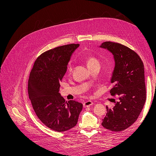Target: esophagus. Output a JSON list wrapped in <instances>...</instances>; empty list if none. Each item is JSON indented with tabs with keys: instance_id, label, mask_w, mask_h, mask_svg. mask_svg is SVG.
<instances>
[{
	"instance_id": "obj_1",
	"label": "esophagus",
	"mask_w": 156,
	"mask_h": 156,
	"mask_svg": "<svg viewBox=\"0 0 156 156\" xmlns=\"http://www.w3.org/2000/svg\"><path fill=\"white\" fill-rule=\"evenodd\" d=\"M92 105H93V103L91 101H87L86 102H84L83 103V107L84 108H87V107H90V106H91Z\"/></svg>"
}]
</instances>
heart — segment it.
<instances>
[{
    "label": "heart",
    "mask_w": 156,
    "mask_h": 156,
    "mask_svg": "<svg viewBox=\"0 0 156 156\" xmlns=\"http://www.w3.org/2000/svg\"><path fill=\"white\" fill-rule=\"evenodd\" d=\"M86 62H87V65L89 68H91L96 65L100 66V63H99V61L96 58L93 57V56H89V57H88L87 58ZM66 69H67V73L68 74H70L71 73H72V69H73V66H72V64L69 63Z\"/></svg>",
    "instance_id": "obj_1"
}]
</instances>
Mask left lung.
Listing matches in <instances>:
<instances>
[{"label":"left lung","mask_w":156,"mask_h":156,"mask_svg":"<svg viewBox=\"0 0 156 156\" xmlns=\"http://www.w3.org/2000/svg\"><path fill=\"white\" fill-rule=\"evenodd\" d=\"M100 47L114 56L115 67L111 79L114 86L110 93L119 97L112 108L106 106L107 113L101 124L108 130L119 132L137 120L145 104L144 66L134 51L121 44L105 41Z\"/></svg>","instance_id":"1"}]
</instances>
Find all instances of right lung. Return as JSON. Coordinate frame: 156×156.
<instances>
[{"mask_svg":"<svg viewBox=\"0 0 156 156\" xmlns=\"http://www.w3.org/2000/svg\"><path fill=\"white\" fill-rule=\"evenodd\" d=\"M79 45H63L41 54L34 63L28 83V93L37 117L50 129L59 133L76 125L83 108L77 101H65L59 93L68 63Z\"/></svg>","mask_w":156,"mask_h":156,"instance_id":"1","label":"right lung"}]
</instances>
